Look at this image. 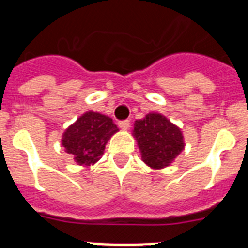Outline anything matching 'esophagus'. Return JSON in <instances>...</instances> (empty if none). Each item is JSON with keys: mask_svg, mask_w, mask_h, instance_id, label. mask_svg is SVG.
Masks as SVG:
<instances>
[{"mask_svg": "<svg viewBox=\"0 0 248 248\" xmlns=\"http://www.w3.org/2000/svg\"><path fill=\"white\" fill-rule=\"evenodd\" d=\"M118 125H119V128L123 129V130H128L129 126H130V122H129V120H122V122L118 123Z\"/></svg>", "mask_w": 248, "mask_h": 248, "instance_id": "obj_1", "label": "esophagus"}]
</instances>
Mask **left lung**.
I'll return each mask as SVG.
<instances>
[{
	"instance_id": "8db88e82",
	"label": "left lung",
	"mask_w": 248,
	"mask_h": 248,
	"mask_svg": "<svg viewBox=\"0 0 248 248\" xmlns=\"http://www.w3.org/2000/svg\"><path fill=\"white\" fill-rule=\"evenodd\" d=\"M133 135L141 159L151 169L169 166L185 146L181 129L159 113H149L137 120Z\"/></svg>"
}]
</instances>
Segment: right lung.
Segmentation results:
<instances>
[{"instance_id": "obj_1", "label": "right lung", "mask_w": 248, "mask_h": 248, "mask_svg": "<svg viewBox=\"0 0 248 248\" xmlns=\"http://www.w3.org/2000/svg\"><path fill=\"white\" fill-rule=\"evenodd\" d=\"M118 130L111 118L87 111L65 129L62 145L78 165L91 166L102 157L108 140Z\"/></svg>"}]
</instances>
